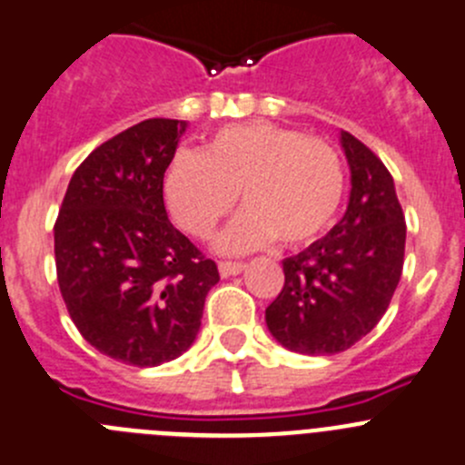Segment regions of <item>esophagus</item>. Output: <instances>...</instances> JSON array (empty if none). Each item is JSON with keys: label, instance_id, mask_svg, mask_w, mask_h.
I'll use <instances>...</instances> for the list:
<instances>
[{"label": "esophagus", "instance_id": "esophagus-1", "mask_svg": "<svg viewBox=\"0 0 465 465\" xmlns=\"http://www.w3.org/2000/svg\"><path fill=\"white\" fill-rule=\"evenodd\" d=\"M218 268H220V275L229 277V275H238V272L245 268V263H241V262H220Z\"/></svg>", "mask_w": 465, "mask_h": 465}]
</instances>
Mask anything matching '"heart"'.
<instances>
[{
    "mask_svg": "<svg viewBox=\"0 0 465 465\" xmlns=\"http://www.w3.org/2000/svg\"><path fill=\"white\" fill-rule=\"evenodd\" d=\"M238 193L247 208L218 238L223 252H250L275 238L305 245L335 223L344 167L323 137L252 121L218 130L203 153L179 151L164 176L172 218L197 238L232 215Z\"/></svg>",
    "mask_w": 465,
    "mask_h": 465,
    "instance_id": "b5f03b06",
    "label": "heart"
}]
</instances>
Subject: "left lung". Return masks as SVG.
<instances>
[{"instance_id":"obj_1","label":"left lung","mask_w":465,"mask_h":465,"mask_svg":"<svg viewBox=\"0 0 465 465\" xmlns=\"http://www.w3.org/2000/svg\"><path fill=\"white\" fill-rule=\"evenodd\" d=\"M351 167L344 218L282 262L284 286L266 307V325L284 349L335 355L376 328L399 284L406 220L388 167L371 149L341 130Z\"/></svg>"}]
</instances>
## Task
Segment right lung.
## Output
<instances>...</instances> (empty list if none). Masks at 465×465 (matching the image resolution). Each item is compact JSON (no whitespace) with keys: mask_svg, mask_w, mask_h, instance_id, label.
I'll use <instances>...</instances> for the list:
<instances>
[{"mask_svg":"<svg viewBox=\"0 0 465 465\" xmlns=\"http://www.w3.org/2000/svg\"><path fill=\"white\" fill-rule=\"evenodd\" d=\"M185 121L146 119L75 169L54 223L56 280L80 335L134 367L179 358L199 332L215 262L173 227L163 181Z\"/></svg>","mask_w":465,"mask_h":465,"instance_id":"add662e5","label":"right lung"}]
</instances>
